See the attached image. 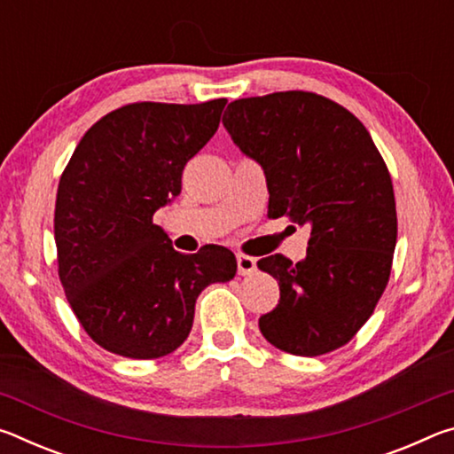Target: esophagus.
<instances>
[{"instance_id": "esophagus-1", "label": "esophagus", "mask_w": 454, "mask_h": 454, "mask_svg": "<svg viewBox=\"0 0 454 454\" xmlns=\"http://www.w3.org/2000/svg\"><path fill=\"white\" fill-rule=\"evenodd\" d=\"M236 262H238V274L240 276H250L252 272H256V258L246 256V254H236Z\"/></svg>"}]
</instances>
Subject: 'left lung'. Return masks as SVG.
Instances as JSON below:
<instances>
[{"mask_svg": "<svg viewBox=\"0 0 454 454\" xmlns=\"http://www.w3.org/2000/svg\"><path fill=\"white\" fill-rule=\"evenodd\" d=\"M222 124L264 170L268 216L310 226L301 262H258L280 286L260 333L290 355H326L358 333L387 288L396 246L387 164L358 118L310 91L236 99Z\"/></svg>", "mask_w": 454, "mask_h": 454, "instance_id": "left-lung-1", "label": "left lung"}]
</instances>
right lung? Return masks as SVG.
I'll return each mask as SVG.
<instances>
[{"mask_svg":"<svg viewBox=\"0 0 454 454\" xmlns=\"http://www.w3.org/2000/svg\"><path fill=\"white\" fill-rule=\"evenodd\" d=\"M226 99L140 102L91 126L59 178L53 236L59 280L83 330L126 358H160L186 340L196 298L236 276L224 246L172 248L153 214L182 192V170L216 134Z\"/></svg>","mask_w":454,"mask_h":454,"instance_id":"add662e5","label":"right lung"}]
</instances>
